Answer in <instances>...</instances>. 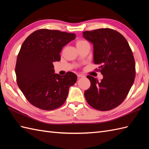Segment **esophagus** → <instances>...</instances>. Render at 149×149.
Listing matches in <instances>:
<instances>
[{"label":"esophagus","mask_w":149,"mask_h":149,"mask_svg":"<svg viewBox=\"0 0 149 149\" xmlns=\"http://www.w3.org/2000/svg\"><path fill=\"white\" fill-rule=\"evenodd\" d=\"M77 76H78V78H83L84 76L83 74H78Z\"/></svg>","instance_id":"esophagus-1"}]
</instances>
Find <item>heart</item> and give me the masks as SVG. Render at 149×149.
Here are the masks:
<instances>
[{
  "label": "heart",
  "instance_id": "obj_1",
  "mask_svg": "<svg viewBox=\"0 0 149 149\" xmlns=\"http://www.w3.org/2000/svg\"><path fill=\"white\" fill-rule=\"evenodd\" d=\"M85 43H87V42L85 41V40H78L77 42H76V46L79 45H82V44Z\"/></svg>",
  "mask_w": 149,
  "mask_h": 149
}]
</instances>
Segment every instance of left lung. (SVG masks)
<instances>
[{"mask_svg": "<svg viewBox=\"0 0 149 149\" xmlns=\"http://www.w3.org/2000/svg\"><path fill=\"white\" fill-rule=\"evenodd\" d=\"M83 37L93 45L94 64L103 79L98 81L87 76L91 86L84 92L89 104L99 111H109L124 101L136 77V63L126 39L118 31L110 29L86 31Z\"/></svg>", "mask_w": 149, "mask_h": 149, "instance_id": "8db88e82", "label": "left lung"}]
</instances>
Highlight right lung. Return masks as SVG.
<instances>
[{"mask_svg":"<svg viewBox=\"0 0 149 149\" xmlns=\"http://www.w3.org/2000/svg\"><path fill=\"white\" fill-rule=\"evenodd\" d=\"M75 38L74 33L40 29L30 34L22 45L15 66L17 82L34 106L50 111L65 102L77 76L72 72L63 76L55 73L53 63L60 61L63 47Z\"/></svg>","mask_w":149,"mask_h":149,"instance_id":"obj_1","label":"right lung"}]
</instances>
